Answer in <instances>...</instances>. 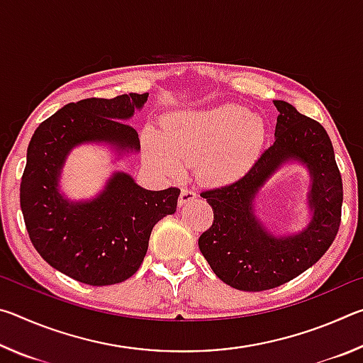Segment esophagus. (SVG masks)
<instances>
[{
    "label": "esophagus",
    "instance_id": "obj_1",
    "mask_svg": "<svg viewBox=\"0 0 363 363\" xmlns=\"http://www.w3.org/2000/svg\"><path fill=\"white\" fill-rule=\"evenodd\" d=\"M196 199V194L194 192L192 189L189 187H182L181 189V195H179V206H184L190 203V201H194Z\"/></svg>",
    "mask_w": 363,
    "mask_h": 363
}]
</instances>
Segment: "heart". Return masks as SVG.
Masks as SVG:
<instances>
[{
	"mask_svg": "<svg viewBox=\"0 0 363 363\" xmlns=\"http://www.w3.org/2000/svg\"><path fill=\"white\" fill-rule=\"evenodd\" d=\"M266 139V123L247 107L224 104L205 110H182L162 123V138L145 133L144 149L152 164L179 176L184 162H201L208 181L224 184L243 176Z\"/></svg>",
	"mask_w": 363,
	"mask_h": 363,
	"instance_id": "obj_1",
	"label": "heart"
}]
</instances>
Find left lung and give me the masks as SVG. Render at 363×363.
<instances>
[{
	"instance_id": "1",
	"label": "left lung",
	"mask_w": 363,
	"mask_h": 363,
	"mask_svg": "<svg viewBox=\"0 0 363 363\" xmlns=\"http://www.w3.org/2000/svg\"><path fill=\"white\" fill-rule=\"evenodd\" d=\"M274 106L279 110L274 144L240 179L200 194L214 220L200 235L199 248L213 272L242 291L270 290L298 277L325 255L341 223L342 181L327 131L291 104L274 101ZM293 161L310 171L311 220L299 233L277 236L255 216V196L270 175Z\"/></svg>"
}]
</instances>
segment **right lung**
<instances>
[{"label": "right lung", "instance_id": "obj_1", "mask_svg": "<svg viewBox=\"0 0 363 363\" xmlns=\"http://www.w3.org/2000/svg\"><path fill=\"white\" fill-rule=\"evenodd\" d=\"M149 93L67 104L36 128L27 149L21 208L33 247L49 266L82 284H120L136 274L153 225L174 214L181 190H147L115 171L94 199L70 200L60 190L67 157L78 145L104 144L116 158L140 150L128 125Z\"/></svg>", "mask_w": 363, "mask_h": 363}]
</instances>
